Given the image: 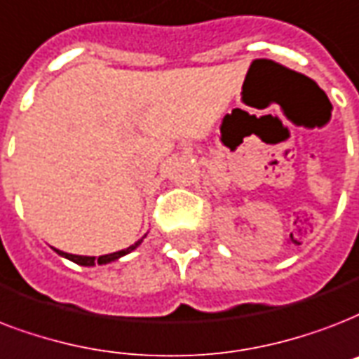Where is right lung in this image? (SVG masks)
<instances>
[{
	"mask_svg": "<svg viewBox=\"0 0 359 359\" xmlns=\"http://www.w3.org/2000/svg\"><path fill=\"white\" fill-rule=\"evenodd\" d=\"M144 237H147V235H143V237L137 241V243H133V245L128 246V248H124V250H118V252H113V254H105V256H100V258H95V256H76V254H67V252H62V250H58V248H54V250H56V252H58L62 258L71 259L73 264L84 265V267H94V265L111 264V262H116V259H120L122 256H126V254L133 252L137 246L143 243Z\"/></svg>",
	"mask_w": 359,
	"mask_h": 359,
	"instance_id": "add662e5",
	"label": "right lung"
}]
</instances>
